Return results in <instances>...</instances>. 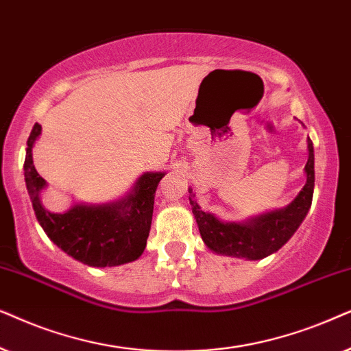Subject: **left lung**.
Masks as SVG:
<instances>
[{
	"instance_id": "obj_1",
	"label": "left lung",
	"mask_w": 351,
	"mask_h": 351,
	"mask_svg": "<svg viewBox=\"0 0 351 351\" xmlns=\"http://www.w3.org/2000/svg\"><path fill=\"white\" fill-rule=\"evenodd\" d=\"M305 173V186L287 207L266 212L242 223L221 221L215 215L204 212L193 199V189L189 188L193 213L205 245L215 254L245 260H261L278 252L298 230L311 207L315 189V151L310 138Z\"/></svg>"
}]
</instances>
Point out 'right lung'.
<instances>
[{
  "label": "right lung",
  "instance_id": "add662e5",
  "mask_svg": "<svg viewBox=\"0 0 351 351\" xmlns=\"http://www.w3.org/2000/svg\"><path fill=\"white\" fill-rule=\"evenodd\" d=\"M40 134L41 125L35 123L27 141L23 171L36 219L46 236L60 250L88 266L106 268L138 260L146 249L152 223L154 197L165 173H144L133 189L117 202L75 204L65 213H53L46 210L40 200L46 181L35 170L32 157V149Z\"/></svg>",
  "mask_w": 351,
  "mask_h": 351
}]
</instances>
